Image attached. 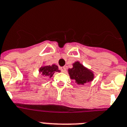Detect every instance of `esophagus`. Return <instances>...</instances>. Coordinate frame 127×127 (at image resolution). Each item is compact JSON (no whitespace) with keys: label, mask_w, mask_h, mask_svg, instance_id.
<instances>
[{"label":"esophagus","mask_w":127,"mask_h":127,"mask_svg":"<svg viewBox=\"0 0 127 127\" xmlns=\"http://www.w3.org/2000/svg\"><path fill=\"white\" fill-rule=\"evenodd\" d=\"M60 70H61V72H66V68L64 66L61 67Z\"/></svg>","instance_id":"obj_1"}]
</instances>
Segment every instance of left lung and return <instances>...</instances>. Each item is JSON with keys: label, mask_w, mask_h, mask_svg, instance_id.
Instances as JSON below:
<instances>
[{"label": "left lung", "mask_w": 127, "mask_h": 127, "mask_svg": "<svg viewBox=\"0 0 127 127\" xmlns=\"http://www.w3.org/2000/svg\"><path fill=\"white\" fill-rule=\"evenodd\" d=\"M72 68H69L68 72L70 79L73 80L78 85H84L92 81L94 79V73L92 70L84 66L78 61L72 64Z\"/></svg>", "instance_id": "8db88e82"}]
</instances>
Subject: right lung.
Listing matches in <instances>:
<instances>
[{
    "label": "right lung",
    "mask_w": 127,
    "mask_h": 127,
    "mask_svg": "<svg viewBox=\"0 0 127 127\" xmlns=\"http://www.w3.org/2000/svg\"><path fill=\"white\" fill-rule=\"evenodd\" d=\"M58 66L56 64L52 65H43L39 68V73L44 77H48L51 78L55 72H60Z\"/></svg>",
    "instance_id": "right-lung-1"
}]
</instances>
